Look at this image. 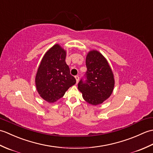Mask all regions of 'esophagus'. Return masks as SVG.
I'll return each instance as SVG.
<instances>
[{"label":"esophagus","instance_id":"1","mask_svg":"<svg viewBox=\"0 0 153 153\" xmlns=\"http://www.w3.org/2000/svg\"><path fill=\"white\" fill-rule=\"evenodd\" d=\"M75 78H76V83H77L79 82V77L78 76H75Z\"/></svg>","mask_w":153,"mask_h":153}]
</instances>
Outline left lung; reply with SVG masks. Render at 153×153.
I'll return each instance as SVG.
<instances>
[{
	"label": "left lung",
	"instance_id": "1",
	"mask_svg": "<svg viewBox=\"0 0 153 153\" xmlns=\"http://www.w3.org/2000/svg\"><path fill=\"white\" fill-rule=\"evenodd\" d=\"M85 82L80 80L78 89L83 99L92 105H98L108 99L114 87V78L108 61L98 51H90L86 56Z\"/></svg>",
	"mask_w": 153,
	"mask_h": 153
}]
</instances>
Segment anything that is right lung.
<instances>
[{
	"label": "right lung",
	"instance_id": "add662e5",
	"mask_svg": "<svg viewBox=\"0 0 153 153\" xmlns=\"http://www.w3.org/2000/svg\"><path fill=\"white\" fill-rule=\"evenodd\" d=\"M66 51L56 44L45 54L35 76V85L40 97L53 103L62 98L76 80L70 74L65 59Z\"/></svg>",
	"mask_w": 153,
	"mask_h": 153
}]
</instances>
